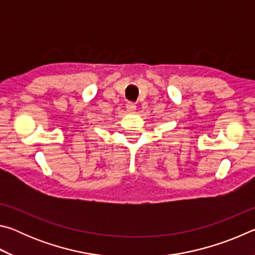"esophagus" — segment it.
I'll use <instances>...</instances> for the list:
<instances>
[{"mask_svg":"<svg viewBox=\"0 0 255 255\" xmlns=\"http://www.w3.org/2000/svg\"><path fill=\"white\" fill-rule=\"evenodd\" d=\"M126 108H127L128 111H135L136 110V103L129 101V102H127Z\"/></svg>","mask_w":255,"mask_h":255,"instance_id":"1","label":"esophagus"}]
</instances>
